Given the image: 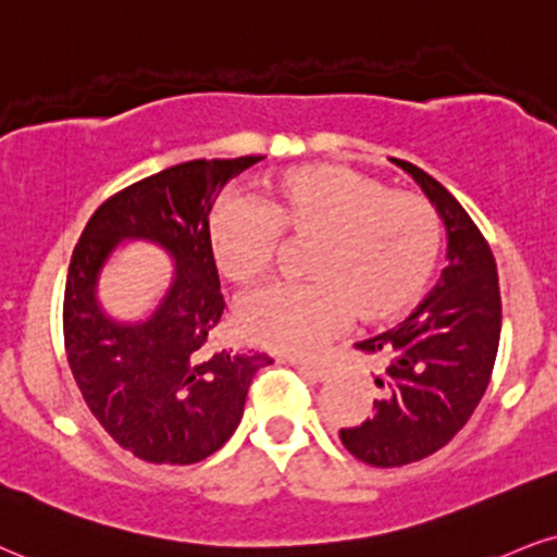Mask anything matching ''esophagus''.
<instances>
[{
	"label": "esophagus",
	"mask_w": 557,
	"mask_h": 557,
	"mask_svg": "<svg viewBox=\"0 0 557 557\" xmlns=\"http://www.w3.org/2000/svg\"><path fill=\"white\" fill-rule=\"evenodd\" d=\"M296 368L300 373H306L308 379L313 381H326L330 379V368L321 366V363H296Z\"/></svg>",
	"instance_id": "obj_1"
}]
</instances>
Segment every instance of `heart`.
Wrapping results in <instances>:
<instances>
[{"label":"heart","mask_w":557,"mask_h":557,"mask_svg":"<svg viewBox=\"0 0 557 557\" xmlns=\"http://www.w3.org/2000/svg\"><path fill=\"white\" fill-rule=\"evenodd\" d=\"M280 240L308 246L311 283L270 287L238 308L246 343L311 355L347 317L379 324L423 296L441 253V220L425 197L388 189L343 163L300 165L267 178L253 202L223 199L207 220V251L233 285L272 270Z\"/></svg>","instance_id":"b5f03b06"}]
</instances>
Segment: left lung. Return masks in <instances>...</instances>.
Returning <instances> with one entry per match:
<instances>
[{"mask_svg":"<svg viewBox=\"0 0 557 557\" xmlns=\"http://www.w3.org/2000/svg\"><path fill=\"white\" fill-rule=\"evenodd\" d=\"M444 220L446 267L431 296L401 324L358 343L381 363L371 418L343 428L339 441L371 467H401L444 448L491 381L500 339V287L480 227L457 199L418 165L399 160Z\"/></svg>","mask_w":557,"mask_h":557,"instance_id":"obj_1","label":"left lung"}]
</instances>
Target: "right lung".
<instances>
[{
    "mask_svg": "<svg viewBox=\"0 0 557 557\" xmlns=\"http://www.w3.org/2000/svg\"><path fill=\"white\" fill-rule=\"evenodd\" d=\"M261 156L189 160L113 194L87 220L64 290V347L85 405L119 446L150 465H194L231 438L264 352L205 350L225 300L207 251V220L238 173ZM147 239L174 259L150 318L119 322L97 283L119 243Z\"/></svg>",
    "mask_w": 557,
    "mask_h": 557,
    "instance_id": "right-lung-1",
    "label": "right lung"
}]
</instances>
